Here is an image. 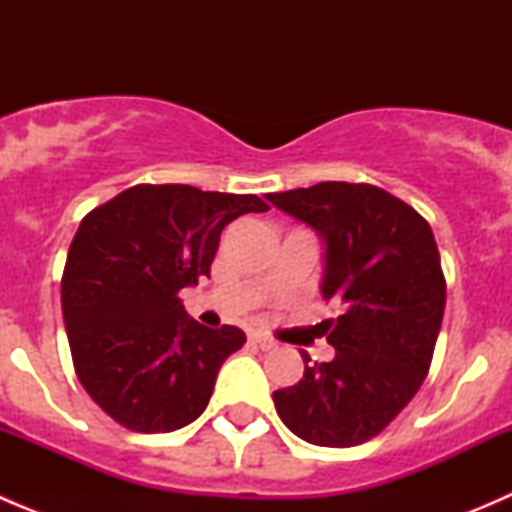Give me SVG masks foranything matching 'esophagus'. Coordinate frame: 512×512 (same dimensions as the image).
<instances>
[{"instance_id": "1", "label": "esophagus", "mask_w": 512, "mask_h": 512, "mask_svg": "<svg viewBox=\"0 0 512 512\" xmlns=\"http://www.w3.org/2000/svg\"><path fill=\"white\" fill-rule=\"evenodd\" d=\"M250 342L255 344V347H260L262 352H270V349L277 347V344L272 342L270 337H265V334H250Z\"/></svg>"}]
</instances>
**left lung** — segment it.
I'll list each match as a JSON object with an SVG mask.
<instances>
[{"instance_id":"8db88e82","label":"left lung","mask_w":512,"mask_h":512,"mask_svg":"<svg viewBox=\"0 0 512 512\" xmlns=\"http://www.w3.org/2000/svg\"><path fill=\"white\" fill-rule=\"evenodd\" d=\"M324 242L322 297L342 314L317 324L337 349L309 359L272 394L282 423L314 446L349 448L384 431L421 389L446 307L431 225L404 200L364 183H317L265 195Z\"/></svg>"}]
</instances>
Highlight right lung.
Listing matches in <instances>:
<instances>
[{"label":"right lung","instance_id":"1","mask_svg":"<svg viewBox=\"0 0 512 512\" xmlns=\"http://www.w3.org/2000/svg\"><path fill=\"white\" fill-rule=\"evenodd\" d=\"M265 210L257 195L136 185L81 220L61 309L76 376L113 421L170 433L203 414L245 332L203 327L178 292L210 277L227 223Z\"/></svg>","mask_w":512,"mask_h":512}]
</instances>
